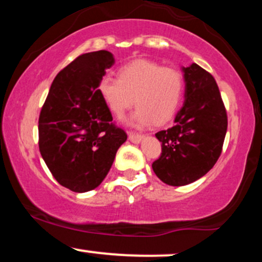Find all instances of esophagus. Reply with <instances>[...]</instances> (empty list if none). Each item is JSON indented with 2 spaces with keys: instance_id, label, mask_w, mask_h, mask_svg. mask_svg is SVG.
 Listing matches in <instances>:
<instances>
[{
  "instance_id": "1",
  "label": "esophagus",
  "mask_w": 262,
  "mask_h": 262,
  "mask_svg": "<svg viewBox=\"0 0 262 262\" xmlns=\"http://www.w3.org/2000/svg\"><path fill=\"white\" fill-rule=\"evenodd\" d=\"M128 139L130 140L132 143H140L141 139H143V134L129 132V133H128Z\"/></svg>"
}]
</instances>
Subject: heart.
I'll use <instances>...</instances> for the list:
<instances>
[{"instance_id": "heart-1", "label": "heart", "mask_w": 262, "mask_h": 262, "mask_svg": "<svg viewBox=\"0 0 262 262\" xmlns=\"http://www.w3.org/2000/svg\"><path fill=\"white\" fill-rule=\"evenodd\" d=\"M97 91L108 110L121 118L135 103L132 122L162 125L175 116L185 92V79L177 69L150 60H134L119 68L117 79L103 76Z\"/></svg>"}]
</instances>
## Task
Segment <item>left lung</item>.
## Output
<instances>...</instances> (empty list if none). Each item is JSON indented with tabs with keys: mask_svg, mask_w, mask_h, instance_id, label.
<instances>
[{
	"mask_svg": "<svg viewBox=\"0 0 262 262\" xmlns=\"http://www.w3.org/2000/svg\"><path fill=\"white\" fill-rule=\"evenodd\" d=\"M186 100L175 124L155 134L161 154L152 170L162 182L185 186L206 175L222 154L228 128L224 102L214 77L200 65L183 69Z\"/></svg>",
	"mask_w": 262,
	"mask_h": 262,
	"instance_id": "1",
	"label": "left lung"
}]
</instances>
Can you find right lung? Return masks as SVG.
<instances>
[{
    "mask_svg": "<svg viewBox=\"0 0 262 262\" xmlns=\"http://www.w3.org/2000/svg\"><path fill=\"white\" fill-rule=\"evenodd\" d=\"M113 64L107 50L81 54L56 75L39 114L41 158L54 179L74 192L100 186L127 140L97 91Z\"/></svg>",
    "mask_w": 262,
    "mask_h": 262,
    "instance_id": "add662e5",
    "label": "right lung"
}]
</instances>
